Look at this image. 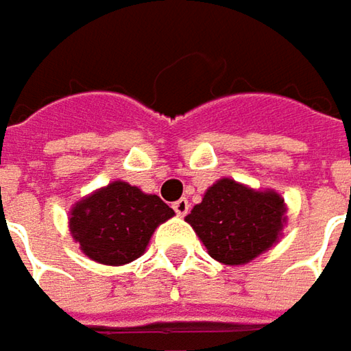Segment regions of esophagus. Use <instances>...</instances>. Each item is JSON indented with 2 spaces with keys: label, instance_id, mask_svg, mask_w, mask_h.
<instances>
[{
  "label": "esophagus",
  "instance_id": "34e87169",
  "mask_svg": "<svg viewBox=\"0 0 351 351\" xmlns=\"http://www.w3.org/2000/svg\"><path fill=\"white\" fill-rule=\"evenodd\" d=\"M173 212L178 213V215H186L189 212V202L186 197H182V199H178L176 204H173Z\"/></svg>",
  "mask_w": 351,
  "mask_h": 351
}]
</instances>
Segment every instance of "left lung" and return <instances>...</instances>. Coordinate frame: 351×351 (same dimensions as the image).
Wrapping results in <instances>:
<instances>
[{"instance_id":"left-lung-1","label":"left lung","mask_w":351,"mask_h":351,"mask_svg":"<svg viewBox=\"0 0 351 351\" xmlns=\"http://www.w3.org/2000/svg\"><path fill=\"white\" fill-rule=\"evenodd\" d=\"M276 189H254L221 178L206 189L186 221L215 262L243 265L274 247L288 221Z\"/></svg>"}]
</instances>
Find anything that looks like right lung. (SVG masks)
<instances>
[{"mask_svg": "<svg viewBox=\"0 0 351 351\" xmlns=\"http://www.w3.org/2000/svg\"><path fill=\"white\" fill-rule=\"evenodd\" d=\"M173 215L158 195L115 180L75 202L67 223L89 260L123 265L143 256L154 232Z\"/></svg>", "mask_w": 351, "mask_h": 351, "instance_id": "add662e5", "label": "right lung"}]
</instances>
